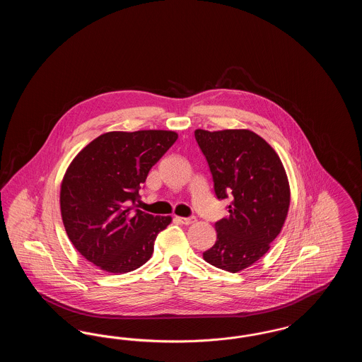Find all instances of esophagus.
Here are the masks:
<instances>
[{
	"instance_id": "34e87169",
	"label": "esophagus",
	"mask_w": 362,
	"mask_h": 362,
	"mask_svg": "<svg viewBox=\"0 0 362 362\" xmlns=\"http://www.w3.org/2000/svg\"><path fill=\"white\" fill-rule=\"evenodd\" d=\"M177 221H179L180 224L191 225L197 221V218H195V217H177Z\"/></svg>"
}]
</instances>
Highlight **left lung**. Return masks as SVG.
Returning <instances> with one entry per match:
<instances>
[{
	"label": "left lung",
	"mask_w": 362,
	"mask_h": 362,
	"mask_svg": "<svg viewBox=\"0 0 362 362\" xmlns=\"http://www.w3.org/2000/svg\"><path fill=\"white\" fill-rule=\"evenodd\" d=\"M218 199L229 216L216 223L217 241L204 252L214 267L239 273L262 258L279 235L291 205L289 180L276 151L245 129L195 130Z\"/></svg>",
	"instance_id": "left-lung-1"
}]
</instances>
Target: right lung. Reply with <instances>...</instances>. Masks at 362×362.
Listing matches in <instances>:
<instances>
[{"mask_svg":"<svg viewBox=\"0 0 362 362\" xmlns=\"http://www.w3.org/2000/svg\"><path fill=\"white\" fill-rule=\"evenodd\" d=\"M171 130L110 132L73 158L61 183V216L74 248L107 273L123 274L146 263L170 216L134 209L139 185L173 146Z\"/></svg>","mask_w":362,"mask_h":362,"instance_id":"1","label":"right lung"}]
</instances>
